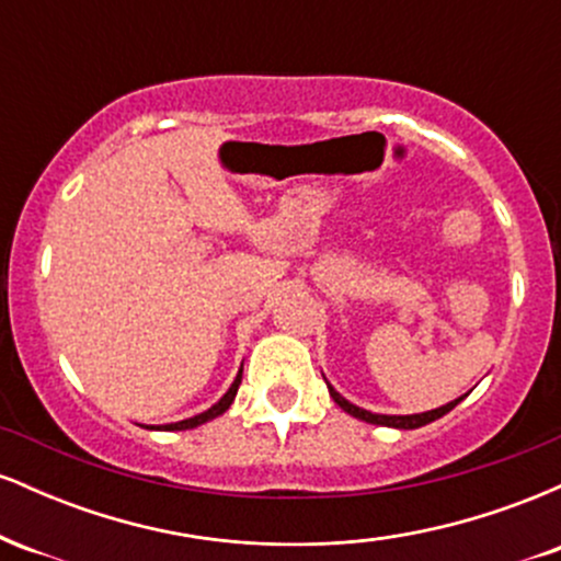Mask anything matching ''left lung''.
<instances>
[{
  "label": "left lung",
  "mask_w": 561,
  "mask_h": 561,
  "mask_svg": "<svg viewBox=\"0 0 561 561\" xmlns=\"http://www.w3.org/2000/svg\"><path fill=\"white\" fill-rule=\"evenodd\" d=\"M330 396L334 398V403L340 405V409L347 411L351 416H356V420L362 422H369V424H382V427H398V430H416V427H424V424L440 420L443 414H448L450 409H454L456 403H461V398H456V401H450L446 405H440V409H433V411H424V414H411V416H388V414H371V411L366 409H358V405L347 403L343 396H340L337 390L330 388Z\"/></svg>",
  "instance_id": "1"
}]
</instances>
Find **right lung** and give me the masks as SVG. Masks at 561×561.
<instances>
[{
  "mask_svg": "<svg viewBox=\"0 0 561 561\" xmlns=\"http://www.w3.org/2000/svg\"><path fill=\"white\" fill-rule=\"evenodd\" d=\"M240 382H242V369H240V375H237L234 382H231V388L227 390V396H224L221 401H218L216 405H210V409H208V411H203V414L192 416V420L173 422V424H163V427H158V430H192V427H197V424H203V422L214 420V416H218V414H224V411H227L229 405H231V401H234L237 388H240Z\"/></svg>",
  "mask_w": 561,
  "mask_h": 561,
  "instance_id": "1",
  "label": "right lung"
}]
</instances>
